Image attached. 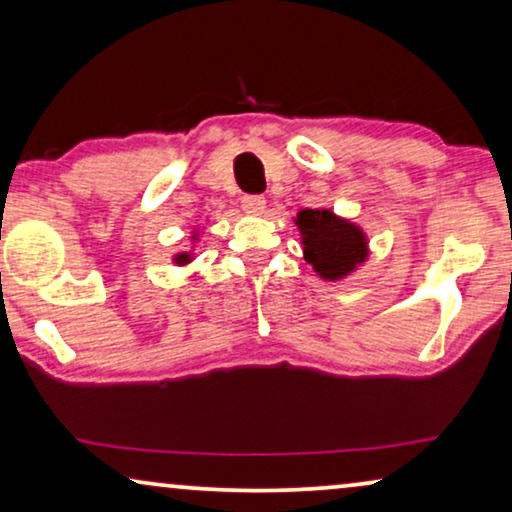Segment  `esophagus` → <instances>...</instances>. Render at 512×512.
I'll return each instance as SVG.
<instances>
[{
	"label": "esophagus",
	"instance_id": "1",
	"mask_svg": "<svg viewBox=\"0 0 512 512\" xmlns=\"http://www.w3.org/2000/svg\"><path fill=\"white\" fill-rule=\"evenodd\" d=\"M242 209L247 214H263L265 212V198L263 195H244L242 198Z\"/></svg>",
	"mask_w": 512,
	"mask_h": 512
}]
</instances>
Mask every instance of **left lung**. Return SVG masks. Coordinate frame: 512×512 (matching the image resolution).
<instances>
[{
	"instance_id": "8db88e82",
	"label": "left lung",
	"mask_w": 512,
	"mask_h": 512,
	"mask_svg": "<svg viewBox=\"0 0 512 512\" xmlns=\"http://www.w3.org/2000/svg\"><path fill=\"white\" fill-rule=\"evenodd\" d=\"M296 223L303 233L305 261L324 279L345 277L368 254L361 230L328 209H303Z\"/></svg>"
}]
</instances>
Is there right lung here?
Returning <instances> with one entry per match:
<instances>
[{
    "label": "right lung",
    "instance_id": "right-lung-1",
    "mask_svg": "<svg viewBox=\"0 0 512 512\" xmlns=\"http://www.w3.org/2000/svg\"><path fill=\"white\" fill-rule=\"evenodd\" d=\"M177 263H188V254H179L177 258H174Z\"/></svg>",
    "mask_w": 512,
    "mask_h": 512
}]
</instances>
